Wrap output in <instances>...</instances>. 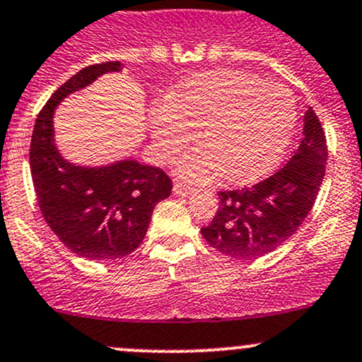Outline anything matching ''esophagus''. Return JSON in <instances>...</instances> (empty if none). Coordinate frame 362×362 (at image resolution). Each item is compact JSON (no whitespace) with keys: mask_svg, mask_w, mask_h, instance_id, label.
Masks as SVG:
<instances>
[{"mask_svg":"<svg viewBox=\"0 0 362 362\" xmlns=\"http://www.w3.org/2000/svg\"><path fill=\"white\" fill-rule=\"evenodd\" d=\"M194 191L191 185L184 184V182H175L173 185V192L177 194V196H189Z\"/></svg>","mask_w":362,"mask_h":362,"instance_id":"34e87169","label":"esophagus"}]
</instances>
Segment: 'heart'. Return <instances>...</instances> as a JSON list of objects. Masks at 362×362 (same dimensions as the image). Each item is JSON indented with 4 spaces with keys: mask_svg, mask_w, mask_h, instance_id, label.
<instances>
[{
    "mask_svg": "<svg viewBox=\"0 0 362 362\" xmlns=\"http://www.w3.org/2000/svg\"><path fill=\"white\" fill-rule=\"evenodd\" d=\"M291 91L243 71H211L185 81L170 104L152 112L154 142L171 159L199 130L197 147L178 163V173L192 182H211L226 173L232 184H246L271 171L295 130Z\"/></svg>",
    "mask_w": 362,
    "mask_h": 362,
    "instance_id": "obj_1",
    "label": "heart"
}]
</instances>
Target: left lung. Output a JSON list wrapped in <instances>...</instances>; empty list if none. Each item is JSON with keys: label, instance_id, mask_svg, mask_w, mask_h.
Returning <instances> with one entry per match:
<instances>
[{"label": "left lung", "instance_id": "left-lung-1", "mask_svg": "<svg viewBox=\"0 0 362 362\" xmlns=\"http://www.w3.org/2000/svg\"><path fill=\"white\" fill-rule=\"evenodd\" d=\"M303 119L302 142L283 168L251 187L218 192V210L201 229L216 251L241 260L264 257L307 218L325 178L328 146L312 107Z\"/></svg>", "mask_w": 362, "mask_h": 362}]
</instances>
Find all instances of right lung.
<instances>
[{
	"label": "right lung",
	"instance_id": "1",
	"mask_svg": "<svg viewBox=\"0 0 362 362\" xmlns=\"http://www.w3.org/2000/svg\"><path fill=\"white\" fill-rule=\"evenodd\" d=\"M121 69V62L93 64L67 79L37 114L30 139V177L41 215L72 253L88 260L123 258L139 248L156 204L173 187L161 168L135 159L88 168L72 165L57 151V105L98 76Z\"/></svg>",
	"mask_w": 362,
	"mask_h": 362
}]
</instances>
